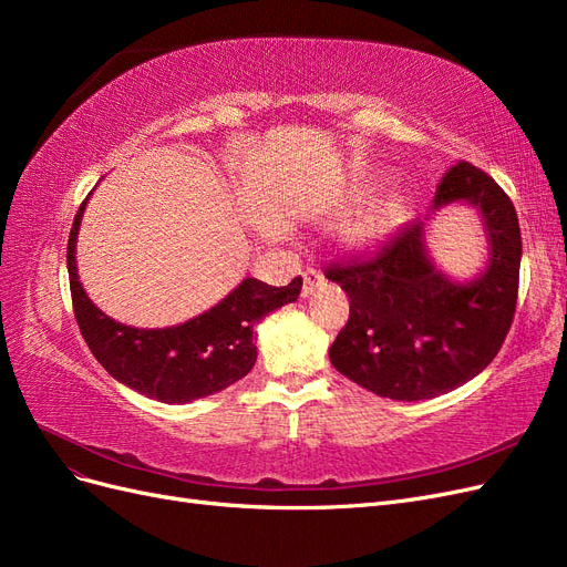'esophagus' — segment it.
<instances>
[{
	"label": "esophagus",
	"instance_id": "34e87169",
	"mask_svg": "<svg viewBox=\"0 0 567 567\" xmlns=\"http://www.w3.org/2000/svg\"><path fill=\"white\" fill-rule=\"evenodd\" d=\"M302 296L307 298V296H312L315 293V288L321 284V271L319 269H315V267H310L307 269L305 274H302Z\"/></svg>",
	"mask_w": 567,
	"mask_h": 567
}]
</instances>
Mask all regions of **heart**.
I'll return each mask as SVG.
<instances>
[{
    "label": "heart",
    "instance_id": "heart-1",
    "mask_svg": "<svg viewBox=\"0 0 567 567\" xmlns=\"http://www.w3.org/2000/svg\"><path fill=\"white\" fill-rule=\"evenodd\" d=\"M369 188L352 198V205L364 203L369 198ZM404 219V203L400 198H390L383 203H375L371 208L362 210L357 217H352L346 225V238L352 246H373L383 241L394 229L400 227Z\"/></svg>",
    "mask_w": 567,
    "mask_h": 567
}]
</instances>
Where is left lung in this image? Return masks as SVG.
Returning <instances> with one entry per match:
<instances>
[{
    "label": "left lung",
    "instance_id": "1",
    "mask_svg": "<svg viewBox=\"0 0 567 567\" xmlns=\"http://www.w3.org/2000/svg\"><path fill=\"white\" fill-rule=\"evenodd\" d=\"M466 200L489 234V265L471 284L435 269L423 221L406 225L371 257L331 262L326 279L350 296V319L329 350L331 364L381 398L431 400L483 371L502 350L516 315L520 225L504 188L458 161L437 184L433 210Z\"/></svg>",
    "mask_w": 567,
    "mask_h": 567
}]
</instances>
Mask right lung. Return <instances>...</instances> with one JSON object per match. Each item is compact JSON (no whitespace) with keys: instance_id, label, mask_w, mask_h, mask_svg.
Listing matches in <instances>:
<instances>
[{"instance_id":"right-lung-1","label":"right lung","mask_w":567,"mask_h":567,"mask_svg":"<svg viewBox=\"0 0 567 567\" xmlns=\"http://www.w3.org/2000/svg\"><path fill=\"white\" fill-rule=\"evenodd\" d=\"M84 203L68 236L65 257L73 312L96 362L115 381L167 404L208 398L241 381L257 359L255 326L277 307L296 302L302 279L296 277L281 288L246 279L213 310L192 321L173 329H132L92 305L78 279L75 238Z\"/></svg>"}]
</instances>
